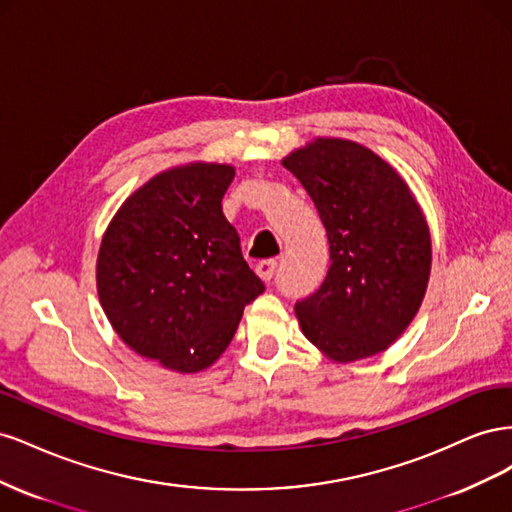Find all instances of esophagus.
<instances>
[{
	"label": "esophagus",
	"instance_id": "esophagus-1",
	"mask_svg": "<svg viewBox=\"0 0 512 512\" xmlns=\"http://www.w3.org/2000/svg\"><path fill=\"white\" fill-rule=\"evenodd\" d=\"M275 271H277V260L275 258H267V260H258L256 262V273H258L260 280L269 282L271 277L275 275Z\"/></svg>",
	"mask_w": 512,
	"mask_h": 512
}]
</instances>
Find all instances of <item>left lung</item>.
Returning a JSON list of instances; mask_svg holds the SVG:
<instances>
[{
    "instance_id": "obj_1",
    "label": "left lung",
    "mask_w": 512,
    "mask_h": 512,
    "mask_svg": "<svg viewBox=\"0 0 512 512\" xmlns=\"http://www.w3.org/2000/svg\"><path fill=\"white\" fill-rule=\"evenodd\" d=\"M327 228L331 267L297 301L303 335L337 363L367 359L408 329L431 271V237L408 183L374 151L316 138L282 160Z\"/></svg>"
}]
</instances>
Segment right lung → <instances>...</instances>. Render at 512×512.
I'll list each match as a JSON object with an SVG mask.
<instances>
[{"instance_id": "add662e5", "label": "right lung", "mask_w": 512, "mask_h": 512, "mask_svg": "<svg viewBox=\"0 0 512 512\" xmlns=\"http://www.w3.org/2000/svg\"><path fill=\"white\" fill-rule=\"evenodd\" d=\"M230 164L194 162L138 188L108 224L96 265L108 322L134 352L194 374L220 359L265 292L222 213Z\"/></svg>"}]
</instances>
